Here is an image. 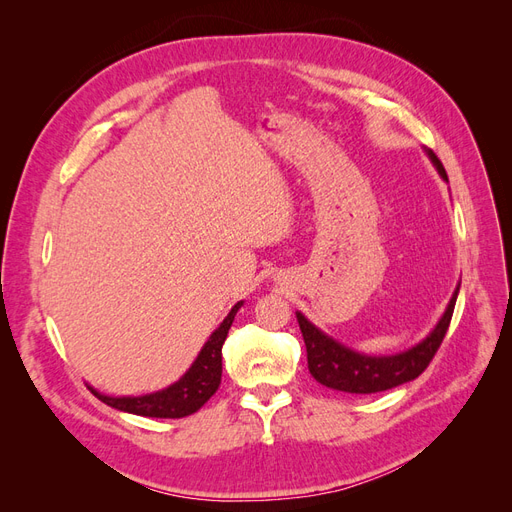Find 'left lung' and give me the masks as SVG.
Here are the masks:
<instances>
[{
    "label": "left lung",
    "instance_id": "1",
    "mask_svg": "<svg viewBox=\"0 0 512 512\" xmlns=\"http://www.w3.org/2000/svg\"><path fill=\"white\" fill-rule=\"evenodd\" d=\"M429 158L433 164H436L438 173L448 181L446 170L436 153L429 151ZM457 292L459 288L455 290L442 320L438 322V327L431 331V335L425 339V342L395 356H365V354L354 352L342 344H337L329 335L318 331L303 314H297L299 327L303 333V342L307 348L309 374H312L320 384L329 386V389L356 393V395L389 391L399 384L418 378L433 361L438 348L442 346V339L448 331V324H451V318L455 312Z\"/></svg>",
    "mask_w": 512,
    "mask_h": 512
}]
</instances>
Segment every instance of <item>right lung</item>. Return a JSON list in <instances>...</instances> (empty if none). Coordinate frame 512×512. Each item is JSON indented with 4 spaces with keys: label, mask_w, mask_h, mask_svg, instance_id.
Instances as JSON below:
<instances>
[{
    "label": "right lung",
    "mask_w": 512,
    "mask_h": 512,
    "mask_svg": "<svg viewBox=\"0 0 512 512\" xmlns=\"http://www.w3.org/2000/svg\"><path fill=\"white\" fill-rule=\"evenodd\" d=\"M241 305L243 303H237L230 309V314L209 337L205 348L200 350L198 359L188 369V374L173 386H168V389L143 395V397H106L96 393L94 389H91V393H94L100 401H104L106 406L130 412V414H138V416L183 418L198 412L207 404L209 397L218 391V386L222 382V346H224L230 324L235 320V314L239 312Z\"/></svg>",
    "instance_id": "1"
}]
</instances>
